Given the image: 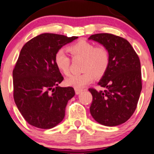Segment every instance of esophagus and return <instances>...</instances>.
Here are the masks:
<instances>
[{"mask_svg":"<svg viewBox=\"0 0 154 154\" xmlns=\"http://www.w3.org/2000/svg\"><path fill=\"white\" fill-rule=\"evenodd\" d=\"M82 89H79V88H75V91L76 94H79L80 93L82 92Z\"/></svg>","mask_w":154,"mask_h":154,"instance_id":"1","label":"esophagus"}]
</instances>
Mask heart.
I'll return each mask as SVG.
<instances>
[{
  "label": "heart",
  "instance_id": "b5f03b06",
  "mask_svg": "<svg viewBox=\"0 0 154 154\" xmlns=\"http://www.w3.org/2000/svg\"><path fill=\"white\" fill-rule=\"evenodd\" d=\"M67 51L73 57H80L84 60L82 64L83 72L68 77L65 81L68 86L82 88L91 83L94 79V75L97 78L102 77L109 67V54L104 47H96L94 43L82 39L68 46ZM54 62L61 73L66 75H69L71 60L64 50L57 51Z\"/></svg>",
  "mask_w": 154,
  "mask_h": 154
}]
</instances>
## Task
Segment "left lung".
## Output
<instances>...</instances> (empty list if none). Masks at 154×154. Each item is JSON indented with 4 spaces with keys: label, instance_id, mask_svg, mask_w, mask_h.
Listing matches in <instances>:
<instances>
[{
    "label": "left lung",
    "instance_id": "8db88e82",
    "mask_svg": "<svg viewBox=\"0 0 154 154\" xmlns=\"http://www.w3.org/2000/svg\"><path fill=\"white\" fill-rule=\"evenodd\" d=\"M109 54V65L98 85L104 91L89 88L93 99L90 112L95 121L106 126L124 123L133 115L142 89L140 63L126 39L108 33L92 35Z\"/></svg>",
    "mask_w": 154,
    "mask_h": 154
}]
</instances>
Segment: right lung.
Wrapping results in <instances>:
<instances>
[{
	"label": "right lung",
	"mask_w": 154,
	"mask_h": 154,
	"mask_svg": "<svg viewBox=\"0 0 154 154\" xmlns=\"http://www.w3.org/2000/svg\"><path fill=\"white\" fill-rule=\"evenodd\" d=\"M78 38L44 33L26 42L13 70L14 98L26 122L43 129L52 128L63 119L72 87L58 86L63 77L54 62L63 46Z\"/></svg>",
	"instance_id": "right-lung-1"
}]
</instances>
